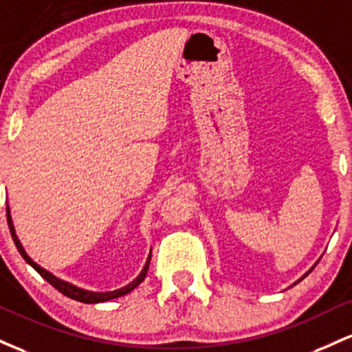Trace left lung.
Masks as SVG:
<instances>
[{
    "mask_svg": "<svg viewBox=\"0 0 352 352\" xmlns=\"http://www.w3.org/2000/svg\"><path fill=\"white\" fill-rule=\"evenodd\" d=\"M299 281H301V279H299Z\"/></svg>",
    "mask_w": 352,
    "mask_h": 352,
    "instance_id": "8db88e82",
    "label": "left lung"
}]
</instances>
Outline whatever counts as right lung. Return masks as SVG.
Returning a JSON list of instances; mask_svg holds the SVG:
<instances>
[{"label":"right lung","instance_id":"obj_1","mask_svg":"<svg viewBox=\"0 0 352 352\" xmlns=\"http://www.w3.org/2000/svg\"><path fill=\"white\" fill-rule=\"evenodd\" d=\"M6 216H8V226H10L11 236H13L14 244H16V248H18L19 254L23 256V259H25V261H26L28 264H30L31 267H34V270H36V271L39 272V274H41V278H43V279H46V281H48V283L51 284V286L56 287V289L59 291V293L65 294V296H68V298L74 299V301L86 302V304H94V302H102V301H109V299H114V298H120V296H124V294H128L129 291H133L134 287H136L138 284H140V283H143V281H144V278H146V274H148V270H149V261H151V254H149L148 261H146V264H144V270L140 272V276H138V278L134 279L133 283H129L128 286L121 287V289L111 291V293H91V291L80 289V287L73 286V284H69V283L61 281V279H58L56 276H53V274H51V272H48L46 270H43V267H39L38 264L34 263L33 259L30 258V256L26 254L25 250H23L21 243H19V241H18V238H16V232H14V228H13V221H11V216H10V209H8V208H6Z\"/></svg>","mask_w":352,"mask_h":352}]
</instances>
